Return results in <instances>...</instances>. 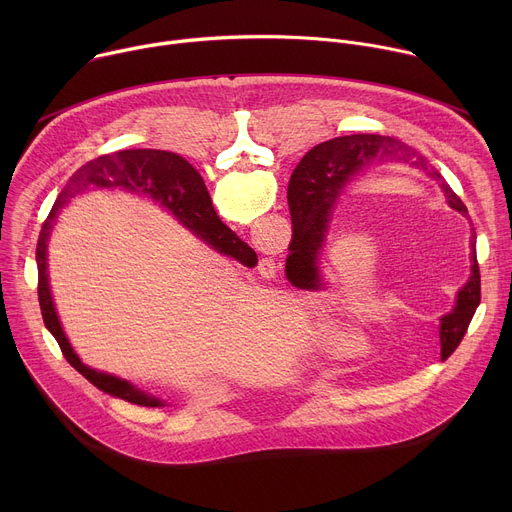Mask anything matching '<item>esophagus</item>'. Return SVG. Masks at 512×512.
Segmentation results:
<instances>
[{
  "label": "esophagus",
  "mask_w": 512,
  "mask_h": 512,
  "mask_svg": "<svg viewBox=\"0 0 512 512\" xmlns=\"http://www.w3.org/2000/svg\"><path fill=\"white\" fill-rule=\"evenodd\" d=\"M259 267H261V275H263V277H275V273H277V265H275L273 259L261 261Z\"/></svg>",
  "instance_id": "34e87169"
}]
</instances>
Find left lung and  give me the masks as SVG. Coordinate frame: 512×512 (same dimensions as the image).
Wrapping results in <instances>:
<instances>
[{
    "mask_svg": "<svg viewBox=\"0 0 512 512\" xmlns=\"http://www.w3.org/2000/svg\"><path fill=\"white\" fill-rule=\"evenodd\" d=\"M381 158H397L405 162L413 160V164L425 166L423 156L411 150L409 145L401 143L399 139L375 133L334 137L330 141L318 143L316 148H312L302 158L294 174H291L287 186V204L294 237L310 259H314L318 255V249L322 247L330 210L340 190L364 168H369L375 160ZM433 178L442 180L437 172H433ZM442 188L448 196L450 206L462 214H468L464 202L446 182H442ZM472 249L474 255L470 281L458 294V306L454 314L442 318V354L454 352V348L462 342L468 324L480 304V269L476 261V241L472 243Z\"/></svg>",
    "mask_w": 512,
    "mask_h": 512,
    "instance_id": "obj_1",
    "label": "left lung"
}]
</instances>
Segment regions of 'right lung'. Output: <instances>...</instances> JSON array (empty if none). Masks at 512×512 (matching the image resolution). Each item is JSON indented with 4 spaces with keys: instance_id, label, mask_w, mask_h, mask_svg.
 <instances>
[{
    "instance_id": "1",
    "label": "right lung",
    "mask_w": 512,
    "mask_h": 512,
    "mask_svg": "<svg viewBox=\"0 0 512 512\" xmlns=\"http://www.w3.org/2000/svg\"><path fill=\"white\" fill-rule=\"evenodd\" d=\"M87 188H125L131 192H141L145 196L154 198L172 214H176L180 221L192 229L200 239H204L214 249L223 251L233 257L251 259L249 253L253 249L245 245L223 221L216 216L204 180L188 164L182 156L164 150H125L113 156H101L91 160L81 170L72 174L66 188L58 194L46 223L42 225L38 247H36V267H38V300L44 324L48 332L56 338L64 358L70 362L72 369H77L89 383H93L103 393L123 399L127 403L139 407H160L164 405L160 399H154L137 389H133L127 381H119L117 377L97 373L79 360L75 350L70 348L48 287V273H46V247L48 237L54 225V218L58 208H62L72 196L87 190Z\"/></svg>"
}]
</instances>
